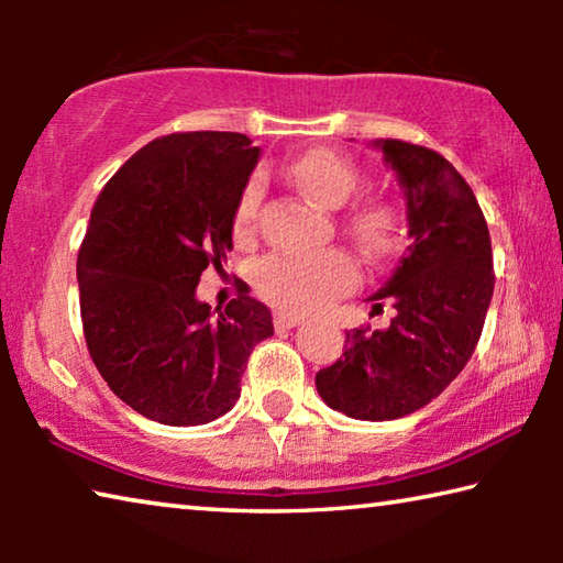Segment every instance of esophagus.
<instances>
[{
  "label": "esophagus",
  "mask_w": 563,
  "mask_h": 563,
  "mask_svg": "<svg viewBox=\"0 0 563 563\" xmlns=\"http://www.w3.org/2000/svg\"><path fill=\"white\" fill-rule=\"evenodd\" d=\"M273 322H275V328H278V330H290V328H298V325H302L305 318H302V316H298V312L278 310V312H275V316H273Z\"/></svg>",
  "instance_id": "1"
}]
</instances>
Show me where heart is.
Instances as JSON below:
<instances>
[{
	"instance_id": "obj_1",
	"label": "heart",
	"mask_w": 563,
	"mask_h": 563,
	"mask_svg": "<svg viewBox=\"0 0 563 563\" xmlns=\"http://www.w3.org/2000/svg\"><path fill=\"white\" fill-rule=\"evenodd\" d=\"M288 176L305 196L325 208H340L355 194L362 174L350 158L328 148H316L292 161ZM263 198L261 180L245 186L233 216L235 238L255 231ZM345 231L369 258H385L399 243V216L383 198H362L345 216ZM357 278L355 263L342 251L273 253L255 265V288L265 300L290 312H310L335 295L345 292Z\"/></svg>"
}]
</instances>
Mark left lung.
<instances>
[{"instance_id":"left-lung-1","label":"left lung","mask_w":563,"mask_h":563,"mask_svg":"<svg viewBox=\"0 0 563 563\" xmlns=\"http://www.w3.org/2000/svg\"><path fill=\"white\" fill-rule=\"evenodd\" d=\"M375 148L407 198L409 245L373 300L393 305L385 330L355 328L345 352L320 369L325 405L383 422L417 412L462 373L479 342L494 292L489 228L472 188L432 148L379 139Z\"/></svg>"}]
</instances>
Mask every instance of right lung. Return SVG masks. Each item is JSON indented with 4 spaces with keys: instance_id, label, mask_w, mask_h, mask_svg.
Wrapping results in <instances>:
<instances>
[{
    "instance_id": "1",
    "label": "right lung",
    "mask_w": 563,
    "mask_h": 563,
    "mask_svg": "<svg viewBox=\"0 0 563 563\" xmlns=\"http://www.w3.org/2000/svg\"><path fill=\"white\" fill-rule=\"evenodd\" d=\"M261 148L245 133H168L136 151L97 198L76 278L84 338L111 393L170 427L213 422L241 397L247 357L273 335L271 310L238 285L196 298L233 247V216Z\"/></svg>"
}]
</instances>
